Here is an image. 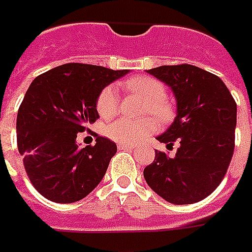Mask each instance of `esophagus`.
<instances>
[{
    "label": "esophagus",
    "instance_id": "34e87169",
    "mask_svg": "<svg viewBox=\"0 0 252 252\" xmlns=\"http://www.w3.org/2000/svg\"><path fill=\"white\" fill-rule=\"evenodd\" d=\"M118 148L119 149H129V151H131V149H134L135 145H133V144H118Z\"/></svg>",
    "mask_w": 252,
    "mask_h": 252
}]
</instances>
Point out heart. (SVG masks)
<instances>
[{
  "label": "heart",
  "instance_id": "obj_1",
  "mask_svg": "<svg viewBox=\"0 0 252 252\" xmlns=\"http://www.w3.org/2000/svg\"><path fill=\"white\" fill-rule=\"evenodd\" d=\"M122 88L127 94H133L144 101V107L141 110V115H152L158 121L165 122L172 117V108L165 100L167 89L163 83L151 76H138L126 80L122 83ZM118 92L114 87H106L101 91L97 100L96 110L103 119H111L118 112ZM156 130V122L151 118H145L137 122L119 119L111 123L106 129V134L119 144H137Z\"/></svg>",
  "mask_w": 252,
  "mask_h": 252
}]
</instances>
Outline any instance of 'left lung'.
<instances>
[{
  "instance_id": "obj_1",
  "label": "left lung",
  "mask_w": 252,
  "mask_h": 252,
  "mask_svg": "<svg viewBox=\"0 0 252 252\" xmlns=\"http://www.w3.org/2000/svg\"><path fill=\"white\" fill-rule=\"evenodd\" d=\"M172 89L176 117L158 135L167 148L178 141L174 158L156 151L144 169L148 186L175 205L201 201L224 179L235 149L236 101L220 77L197 66H158L148 70Z\"/></svg>"
}]
</instances>
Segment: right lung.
Instances as JSON below:
<instances>
[{"label": "right lung", "mask_w": 252, "mask_h": 252, "mask_svg": "<svg viewBox=\"0 0 252 252\" xmlns=\"http://www.w3.org/2000/svg\"><path fill=\"white\" fill-rule=\"evenodd\" d=\"M129 70L65 63L37 76L17 111V148L33 187L53 202L88 195L103 179L117 145L97 137L80 148L78 133L99 118L97 96Z\"/></svg>", "instance_id": "1"}]
</instances>
